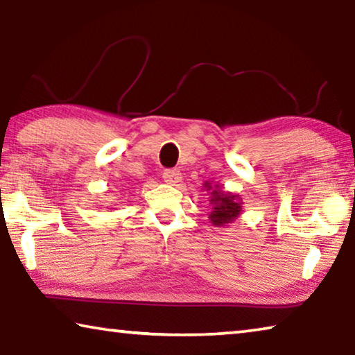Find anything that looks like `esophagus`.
I'll return each mask as SVG.
<instances>
[{
    "instance_id": "esophagus-1",
    "label": "esophagus",
    "mask_w": 355,
    "mask_h": 355,
    "mask_svg": "<svg viewBox=\"0 0 355 355\" xmlns=\"http://www.w3.org/2000/svg\"><path fill=\"white\" fill-rule=\"evenodd\" d=\"M163 178L167 184H177L182 182V172L178 169H166L163 172Z\"/></svg>"
}]
</instances>
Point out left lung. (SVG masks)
Wrapping results in <instances>:
<instances>
[{"label":"left lung","mask_w":355,"mask_h":355,"mask_svg":"<svg viewBox=\"0 0 355 355\" xmlns=\"http://www.w3.org/2000/svg\"><path fill=\"white\" fill-rule=\"evenodd\" d=\"M203 188L209 192V211L208 218L216 227H225L235 222L243 213V200L238 194L224 191L220 184L205 182Z\"/></svg>","instance_id":"8db88e82"}]
</instances>
